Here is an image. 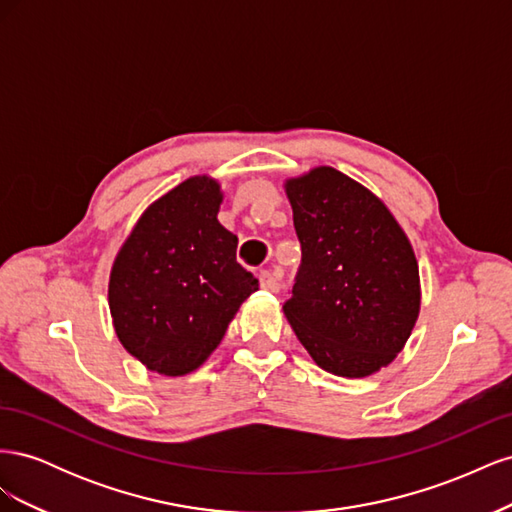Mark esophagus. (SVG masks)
<instances>
[{
	"label": "esophagus",
	"instance_id": "34e87169",
	"mask_svg": "<svg viewBox=\"0 0 512 512\" xmlns=\"http://www.w3.org/2000/svg\"><path fill=\"white\" fill-rule=\"evenodd\" d=\"M260 286L267 292H277L280 290V280H277L275 273L271 271H260Z\"/></svg>",
	"mask_w": 512,
	"mask_h": 512
}]
</instances>
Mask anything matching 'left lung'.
<instances>
[{"label": "left lung", "mask_w": 512, "mask_h": 512, "mask_svg": "<svg viewBox=\"0 0 512 512\" xmlns=\"http://www.w3.org/2000/svg\"><path fill=\"white\" fill-rule=\"evenodd\" d=\"M301 267L284 314L329 374L365 378L395 361L421 312L418 262L404 228L365 185L333 166L284 183Z\"/></svg>", "instance_id": "1"}]
</instances>
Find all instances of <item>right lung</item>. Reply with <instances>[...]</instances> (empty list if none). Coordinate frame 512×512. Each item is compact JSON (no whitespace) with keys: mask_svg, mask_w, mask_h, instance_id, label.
Listing matches in <instances>:
<instances>
[{"mask_svg":"<svg viewBox=\"0 0 512 512\" xmlns=\"http://www.w3.org/2000/svg\"><path fill=\"white\" fill-rule=\"evenodd\" d=\"M218 179L194 175L151 203L115 256L108 307L121 346L149 371L185 376L220 346L258 280L218 222Z\"/></svg>","mask_w":512,"mask_h":512,"instance_id":"right-lung-1","label":"right lung"}]
</instances>
